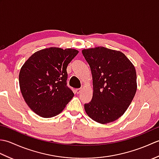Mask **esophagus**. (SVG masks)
Returning a JSON list of instances; mask_svg holds the SVG:
<instances>
[{
    "label": "esophagus",
    "mask_w": 159,
    "mask_h": 159,
    "mask_svg": "<svg viewBox=\"0 0 159 159\" xmlns=\"http://www.w3.org/2000/svg\"><path fill=\"white\" fill-rule=\"evenodd\" d=\"M80 92H81V89H76V92L77 93H80Z\"/></svg>",
    "instance_id": "1"
}]
</instances>
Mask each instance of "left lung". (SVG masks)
Here are the masks:
<instances>
[{
    "label": "left lung",
    "mask_w": 159,
    "mask_h": 159,
    "mask_svg": "<svg viewBox=\"0 0 159 159\" xmlns=\"http://www.w3.org/2000/svg\"><path fill=\"white\" fill-rule=\"evenodd\" d=\"M93 79V96L86 113L100 124L112 122L129 107L137 92L135 67L123 52L103 46L83 49Z\"/></svg>",
    "instance_id": "8db88e82"
}]
</instances>
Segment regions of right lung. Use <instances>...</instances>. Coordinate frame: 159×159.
Listing matches in <instances>:
<instances>
[{
	"mask_svg": "<svg viewBox=\"0 0 159 159\" xmlns=\"http://www.w3.org/2000/svg\"><path fill=\"white\" fill-rule=\"evenodd\" d=\"M79 51L57 47L35 52L20 71L19 84L26 103L33 112L48 118L59 114L74 93L67 86V67Z\"/></svg>",
	"mask_w": 159,
	"mask_h": 159,
	"instance_id": "right-lung-1",
	"label": "right lung"
}]
</instances>
